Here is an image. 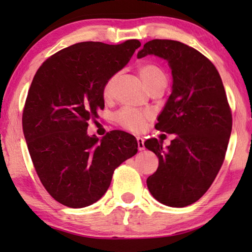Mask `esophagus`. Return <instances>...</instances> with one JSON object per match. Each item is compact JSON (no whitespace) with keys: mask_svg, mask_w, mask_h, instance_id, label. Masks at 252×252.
<instances>
[{"mask_svg":"<svg viewBox=\"0 0 252 252\" xmlns=\"http://www.w3.org/2000/svg\"><path fill=\"white\" fill-rule=\"evenodd\" d=\"M136 141H137V149H139L140 151L146 149V147H144V140L142 139V137H137Z\"/></svg>","mask_w":252,"mask_h":252,"instance_id":"esophagus-1","label":"esophagus"}]
</instances>
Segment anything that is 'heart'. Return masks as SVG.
<instances>
[{
    "label": "heart",
    "mask_w": 252,
    "mask_h": 252,
    "mask_svg": "<svg viewBox=\"0 0 252 252\" xmlns=\"http://www.w3.org/2000/svg\"><path fill=\"white\" fill-rule=\"evenodd\" d=\"M139 74L142 78L144 84L148 86V88L159 80V79L165 78L160 68H158L156 65L153 64L141 65L139 67ZM113 82H115V78H111L104 85V88H103V96H104V98L111 97L113 92ZM149 112L140 111V110L134 108H124L116 115V120L124 128L139 133L146 128L147 120L149 119Z\"/></svg>",
    "instance_id": "b5f03b06"
}]
</instances>
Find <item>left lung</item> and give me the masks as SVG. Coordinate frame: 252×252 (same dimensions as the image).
<instances>
[{
    "instance_id": "1",
    "label": "left lung",
    "mask_w": 252,
    "mask_h": 252,
    "mask_svg": "<svg viewBox=\"0 0 252 252\" xmlns=\"http://www.w3.org/2000/svg\"><path fill=\"white\" fill-rule=\"evenodd\" d=\"M148 55L163 58L172 71L171 95L155 127L175 137L166 148L157 139L144 142L158 157L147 186L161 204L184 208L215 181L225 159L232 113L219 72L199 51L179 41L151 40L137 58Z\"/></svg>"
}]
</instances>
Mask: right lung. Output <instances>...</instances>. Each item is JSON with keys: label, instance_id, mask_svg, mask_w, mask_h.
Returning <instances> with one entry per match:
<instances>
[{"label": "right lung", "instance_id": "1", "mask_svg": "<svg viewBox=\"0 0 252 252\" xmlns=\"http://www.w3.org/2000/svg\"><path fill=\"white\" fill-rule=\"evenodd\" d=\"M139 40L120 44L79 42L48 58L34 75L23 112L27 147L47 191L68 208L97 202L112 174L137 153V141L123 130L98 139L88 122L104 109L103 88L128 63Z\"/></svg>", "mask_w": 252, "mask_h": 252}]
</instances>
